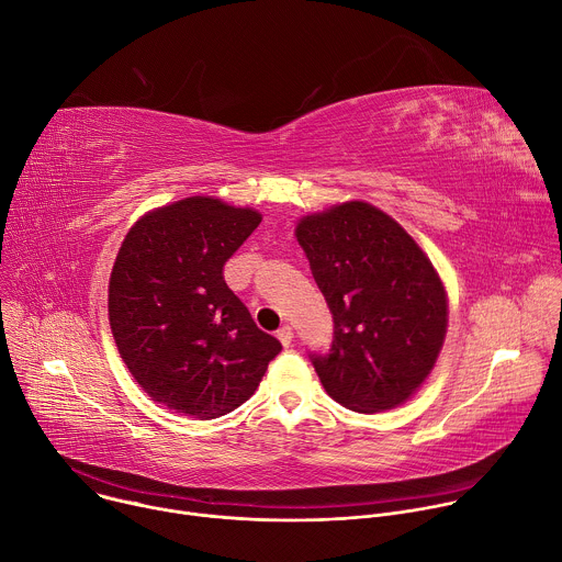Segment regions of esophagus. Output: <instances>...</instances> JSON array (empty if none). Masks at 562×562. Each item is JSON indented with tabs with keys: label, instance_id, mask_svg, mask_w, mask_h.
Instances as JSON below:
<instances>
[{
	"label": "esophagus",
	"instance_id": "esophagus-1",
	"mask_svg": "<svg viewBox=\"0 0 562 562\" xmlns=\"http://www.w3.org/2000/svg\"><path fill=\"white\" fill-rule=\"evenodd\" d=\"M276 336H278V340H280L284 347H289V345H291V340H293V329H291L289 325H284V327H280V329H278V334H276Z\"/></svg>",
	"mask_w": 562,
	"mask_h": 562
}]
</instances>
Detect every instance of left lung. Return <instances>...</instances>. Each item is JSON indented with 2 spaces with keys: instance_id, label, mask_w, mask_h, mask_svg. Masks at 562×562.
<instances>
[{
  "instance_id": "1",
  "label": "left lung",
  "mask_w": 562,
  "mask_h": 562,
  "mask_svg": "<svg viewBox=\"0 0 562 562\" xmlns=\"http://www.w3.org/2000/svg\"><path fill=\"white\" fill-rule=\"evenodd\" d=\"M297 243L334 317L327 353H308L342 407H397L436 364L447 295L412 235L380 209L347 202L300 220Z\"/></svg>"
}]
</instances>
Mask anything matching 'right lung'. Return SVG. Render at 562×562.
<instances>
[{
    "instance_id": "add662e5",
    "label": "right lung",
    "mask_w": 562,
    "mask_h": 562,
    "mask_svg": "<svg viewBox=\"0 0 562 562\" xmlns=\"http://www.w3.org/2000/svg\"><path fill=\"white\" fill-rule=\"evenodd\" d=\"M260 222L251 209L198 195L144 215L124 237L109 284L111 331L155 403L200 420L231 414L282 351L224 282V265Z\"/></svg>"
}]
</instances>
